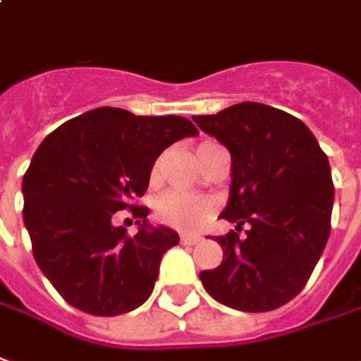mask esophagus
<instances>
[{
    "instance_id": "34e87169",
    "label": "esophagus",
    "mask_w": 361,
    "mask_h": 361,
    "mask_svg": "<svg viewBox=\"0 0 361 361\" xmlns=\"http://www.w3.org/2000/svg\"><path fill=\"white\" fill-rule=\"evenodd\" d=\"M203 240L201 236L197 234H181V244H185V246H195L199 242Z\"/></svg>"
}]
</instances>
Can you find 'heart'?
I'll list each match as a JSON object with an SVG mask.
<instances>
[{"mask_svg": "<svg viewBox=\"0 0 361 361\" xmlns=\"http://www.w3.org/2000/svg\"><path fill=\"white\" fill-rule=\"evenodd\" d=\"M209 146H213V142H203L199 146V150H205ZM158 173H160V160L154 164V170H152L154 180L158 178ZM213 211H215V203L211 199L195 197L183 191H168L156 201V216L164 224L178 231H188V233L201 231L209 223Z\"/></svg>", "mask_w": 361, "mask_h": 361, "instance_id": "b5f03b06", "label": "heart"}]
</instances>
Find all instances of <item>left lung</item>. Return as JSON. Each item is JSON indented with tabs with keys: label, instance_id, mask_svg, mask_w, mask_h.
<instances>
[{
	"label": "left lung",
	"instance_id": "8db88e82",
	"mask_svg": "<svg viewBox=\"0 0 361 361\" xmlns=\"http://www.w3.org/2000/svg\"><path fill=\"white\" fill-rule=\"evenodd\" d=\"M193 121L231 152L233 185L221 216L236 223L215 236L221 266L199 279L231 309L274 311L301 293L329 240V158L303 121L264 103H236ZM244 222L251 228L240 237Z\"/></svg>",
	"mask_w": 361,
	"mask_h": 361
}]
</instances>
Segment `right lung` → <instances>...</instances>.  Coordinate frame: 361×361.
Here are the masks:
<instances>
[{
	"label": "right lung",
	"instance_id": "add662e5",
	"mask_svg": "<svg viewBox=\"0 0 361 361\" xmlns=\"http://www.w3.org/2000/svg\"><path fill=\"white\" fill-rule=\"evenodd\" d=\"M199 130L185 117H140L97 107L44 138L23 178V221L32 256L64 301L95 317H115L145 303L164 252L180 242L168 226H150L137 199L148 189L156 158ZM130 208L141 228L115 227Z\"/></svg>",
	"mask_w": 361,
	"mask_h": 361
}]
</instances>
